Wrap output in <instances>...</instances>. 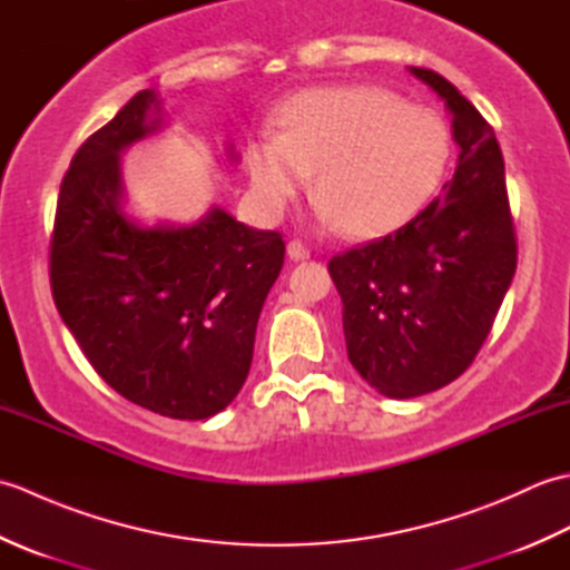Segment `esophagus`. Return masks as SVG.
Instances as JSON below:
<instances>
[{"label": "esophagus", "instance_id": "1", "mask_svg": "<svg viewBox=\"0 0 570 570\" xmlns=\"http://www.w3.org/2000/svg\"><path fill=\"white\" fill-rule=\"evenodd\" d=\"M286 254H288V259L304 262V259L311 257V249H308L301 239H292V242H288V245H286Z\"/></svg>", "mask_w": 570, "mask_h": 570}]
</instances>
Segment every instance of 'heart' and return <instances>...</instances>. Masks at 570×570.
Returning a JSON list of instances; mask_svg holds the SVG:
<instances>
[{
    "mask_svg": "<svg viewBox=\"0 0 570 570\" xmlns=\"http://www.w3.org/2000/svg\"><path fill=\"white\" fill-rule=\"evenodd\" d=\"M453 156L445 119L377 85L301 92L276 117V135L247 149L252 184L278 208L311 174L328 220L347 235L392 233L441 188Z\"/></svg>",
    "mask_w": 570,
    "mask_h": 570,
    "instance_id": "b5f03b06",
    "label": "heart"
}]
</instances>
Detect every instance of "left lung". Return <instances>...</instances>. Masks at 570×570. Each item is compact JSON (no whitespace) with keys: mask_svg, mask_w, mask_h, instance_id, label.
Here are the masks:
<instances>
[{"mask_svg":"<svg viewBox=\"0 0 570 570\" xmlns=\"http://www.w3.org/2000/svg\"><path fill=\"white\" fill-rule=\"evenodd\" d=\"M409 72L453 117L460 147L453 180L396 233L328 264L343 298L347 357L390 399L435 392L470 367L517 269L504 159L492 127L439 72Z\"/></svg>","mask_w":570,"mask_h":570,"instance_id":"8db88e82","label":"left lung"}]
</instances>
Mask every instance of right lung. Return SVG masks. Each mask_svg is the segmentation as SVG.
Listing matches in <instances>:
<instances>
[{"instance_id":"obj_1","label":"right lung","mask_w":570,"mask_h":570,"mask_svg":"<svg viewBox=\"0 0 570 570\" xmlns=\"http://www.w3.org/2000/svg\"><path fill=\"white\" fill-rule=\"evenodd\" d=\"M161 127L159 95L141 90L72 156L58 193L51 292L115 392L196 421L223 411L245 384L286 247L278 233L217 205L193 225L144 227L129 217L119 154Z\"/></svg>"}]
</instances>
